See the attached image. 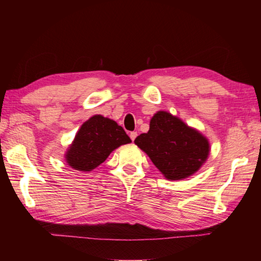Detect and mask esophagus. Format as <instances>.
Returning a JSON list of instances; mask_svg holds the SVG:
<instances>
[{"mask_svg":"<svg viewBox=\"0 0 261 261\" xmlns=\"http://www.w3.org/2000/svg\"><path fill=\"white\" fill-rule=\"evenodd\" d=\"M136 137H137V132H131V134H130V138H131V140L132 141H134L135 139H136Z\"/></svg>","mask_w":261,"mask_h":261,"instance_id":"34e87169","label":"esophagus"}]
</instances>
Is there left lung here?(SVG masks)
<instances>
[{
	"label": "left lung",
	"mask_w": 261,
	"mask_h": 261,
	"mask_svg": "<svg viewBox=\"0 0 261 261\" xmlns=\"http://www.w3.org/2000/svg\"><path fill=\"white\" fill-rule=\"evenodd\" d=\"M135 144L147 154L168 179H183L199 169L210 153L204 136L167 112L152 117L147 134Z\"/></svg>",
	"instance_id": "1"
}]
</instances>
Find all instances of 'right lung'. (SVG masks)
Masks as SVG:
<instances>
[{
    "instance_id": "obj_1",
    "label": "right lung",
    "mask_w": 261,
    "mask_h": 261,
    "mask_svg": "<svg viewBox=\"0 0 261 261\" xmlns=\"http://www.w3.org/2000/svg\"><path fill=\"white\" fill-rule=\"evenodd\" d=\"M129 143L130 137L121 125L95 115L79 129L65 158L73 169L91 171L100 166L115 148Z\"/></svg>"
}]
</instances>
